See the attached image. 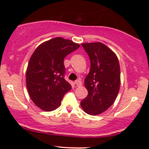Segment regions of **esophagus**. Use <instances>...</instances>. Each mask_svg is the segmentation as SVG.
Here are the masks:
<instances>
[{"instance_id": "esophagus-1", "label": "esophagus", "mask_w": 149, "mask_h": 149, "mask_svg": "<svg viewBox=\"0 0 149 149\" xmlns=\"http://www.w3.org/2000/svg\"><path fill=\"white\" fill-rule=\"evenodd\" d=\"M74 83H75V84H76V86H79L81 85V81L79 80V79H78V80L75 81Z\"/></svg>"}]
</instances>
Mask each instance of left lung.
Returning <instances> with one entry per match:
<instances>
[{"instance_id": "8db88e82", "label": "left lung", "mask_w": 149, "mask_h": 149, "mask_svg": "<svg viewBox=\"0 0 149 149\" xmlns=\"http://www.w3.org/2000/svg\"><path fill=\"white\" fill-rule=\"evenodd\" d=\"M91 68L84 80L88 95L81 102L84 112L97 115L106 111L116 100L120 85V68L118 57L101 42L84 43Z\"/></svg>"}]
</instances>
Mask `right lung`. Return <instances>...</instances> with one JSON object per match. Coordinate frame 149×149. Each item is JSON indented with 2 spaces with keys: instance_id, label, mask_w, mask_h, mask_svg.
Returning a JSON list of instances; mask_svg holds the SVG:
<instances>
[{
  "instance_id": "1",
  "label": "right lung",
  "mask_w": 149,
  "mask_h": 149,
  "mask_svg": "<svg viewBox=\"0 0 149 149\" xmlns=\"http://www.w3.org/2000/svg\"><path fill=\"white\" fill-rule=\"evenodd\" d=\"M79 47L70 40L55 37L38 46L31 55L26 73V87L33 102L42 110L58 108L71 89L64 78V58Z\"/></svg>"
}]
</instances>
